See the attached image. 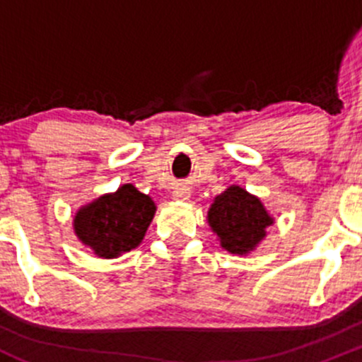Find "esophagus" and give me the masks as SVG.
Listing matches in <instances>:
<instances>
[{
    "mask_svg": "<svg viewBox=\"0 0 362 362\" xmlns=\"http://www.w3.org/2000/svg\"><path fill=\"white\" fill-rule=\"evenodd\" d=\"M173 198L177 199V202H187L189 199V191L185 187H178L173 191Z\"/></svg>",
    "mask_w": 362,
    "mask_h": 362,
    "instance_id": "esophagus-1",
    "label": "esophagus"
}]
</instances>
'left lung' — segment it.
I'll use <instances>...</instances> for the list:
<instances>
[{"mask_svg": "<svg viewBox=\"0 0 362 362\" xmlns=\"http://www.w3.org/2000/svg\"><path fill=\"white\" fill-rule=\"evenodd\" d=\"M206 222L217 235L221 249L235 255H249L261 245L275 217L266 210L261 198L240 185H229L215 196Z\"/></svg>", "mask_w": 362, "mask_h": 362, "instance_id": "obj_1", "label": "left lung"}]
</instances>
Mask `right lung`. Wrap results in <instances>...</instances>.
Wrapping results in <instances>:
<instances>
[{
  "instance_id": "obj_1",
  "label": "right lung",
  "mask_w": 362,
  "mask_h": 362,
  "mask_svg": "<svg viewBox=\"0 0 362 362\" xmlns=\"http://www.w3.org/2000/svg\"><path fill=\"white\" fill-rule=\"evenodd\" d=\"M156 203L133 184H124L83 204L73 217V233L101 259L136 249L156 215Z\"/></svg>"
}]
</instances>
